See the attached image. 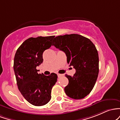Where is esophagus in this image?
Wrapping results in <instances>:
<instances>
[{
    "instance_id": "34e87169",
    "label": "esophagus",
    "mask_w": 120,
    "mask_h": 120,
    "mask_svg": "<svg viewBox=\"0 0 120 120\" xmlns=\"http://www.w3.org/2000/svg\"><path fill=\"white\" fill-rule=\"evenodd\" d=\"M57 75H58V78H60V77H61V76H64V75L60 74H58Z\"/></svg>"
}]
</instances>
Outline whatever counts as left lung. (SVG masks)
I'll use <instances>...</instances> for the list:
<instances>
[{
	"label": "left lung",
	"instance_id": "8db88e82",
	"mask_svg": "<svg viewBox=\"0 0 120 120\" xmlns=\"http://www.w3.org/2000/svg\"><path fill=\"white\" fill-rule=\"evenodd\" d=\"M53 45L64 52L70 66L76 72L72 76L66 75L68 84L64 92L74 99L84 98L92 91L99 74V55L90 39L77 34L56 36Z\"/></svg>",
	"mask_w": 120,
	"mask_h": 120
}]
</instances>
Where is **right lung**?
Here are the masks:
<instances>
[{"label": "right lung", "mask_w": 120, "mask_h": 120, "mask_svg": "<svg viewBox=\"0 0 120 120\" xmlns=\"http://www.w3.org/2000/svg\"><path fill=\"white\" fill-rule=\"evenodd\" d=\"M55 36L30 37L20 46L14 58L13 69L17 85L23 97L31 104L42 106L51 99V92L57 75L38 74L36 67L43 62L42 54L52 45Z\"/></svg>", "instance_id": "right-lung-1"}]
</instances>
